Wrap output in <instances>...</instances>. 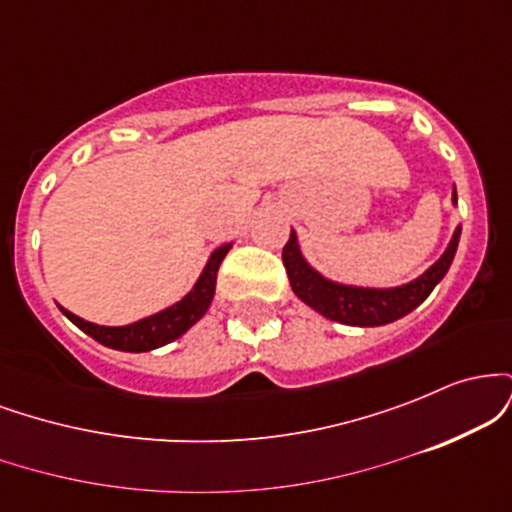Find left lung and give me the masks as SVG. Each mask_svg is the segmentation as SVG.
Here are the masks:
<instances>
[{
  "instance_id": "left-lung-1",
  "label": "left lung",
  "mask_w": 512,
  "mask_h": 512,
  "mask_svg": "<svg viewBox=\"0 0 512 512\" xmlns=\"http://www.w3.org/2000/svg\"><path fill=\"white\" fill-rule=\"evenodd\" d=\"M452 204L457 207V192L452 187ZM462 226L457 223L455 233H452L448 248L438 257L424 274L416 279L407 281L399 286H387V289H375V286H356L334 281L305 260L301 243H298L296 231L291 228L289 243L284 245V267L289 274L291 289L305 305L315 310V313L325 315L327 320L342 322L351 327H380L387 322H395L399 317L409 315L411 310L419 308L426 301L428 293L443 281L448 274L452 257L457 252L460 243Z\"/></svg>"
}]
</instances>
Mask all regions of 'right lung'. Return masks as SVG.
I'll list each match as a JSON object with an SVG mask.
<instances>
[{
  "mask_svg": "<svg viewBox=\"0 0 512 512\" xmlns=\"http://www.w3.org/2000/svg\"><path fill=\"white\" fill-rule=\"evenodd\" d=\"M231 248L233 243H223L211 252L202 274L197 276L195 286H192L180 301L158 310L154 315H146L142 320L129 322V325H96V322H88L84 317L69 313L62 305H57V308H60L81 332H86L88 337H93L98 344L108 346V349L129 351V354L154 351L158 346L175 342V339L182 337L197 320H202L204 313L209 310L211 301H214L216 274H219L223 257L228 255Z\"/></svg>",
  "mask_w": 512,
  "mask_h": 512,
  "instance_id": "right-lung-1",
  "label": "right lung"
}]
</instances>
